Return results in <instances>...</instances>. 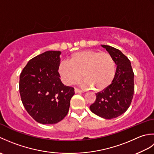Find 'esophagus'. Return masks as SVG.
Segmentation results:
<instances>
[{
    "label": "esophagus",
    "instance_id": "1",
    "mask_svg": "<svg viewBox=\"0 0 154 154\" xmlns=\"http://www.w3.org/2000/svg\"><path fill=\"white\" fill-rule=\"evenodd\" d=\"M74 91H75V93H82L83 92L82 90L79 89H77V88H75V89H74Z\"/></svg>",
    "mask_w": 154,
    "mask_h": 154
}]
</instances>
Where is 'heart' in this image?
I'll list each match as a JSON object with an SVG mask.
<instances>
[{
  "instance_id": "obj_1",
  "label": "heart",
  "mask_w": 154,
  "mask_h": 154,
  "mask_svg": "<svg viewBox=\"0 0 154 154\" xmlns=\"http://www.w3.org/2000/svg\"><path fill=\"white\" fill-rule=\"evenodd\" d=\"M58 71L66 84L77 82L83 74V79L87 87L101 91L112 83L116 73V63L109 53L85 50L72 54L69 62H61Z\"/></svg>"
}]
</instances>
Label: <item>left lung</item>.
I'll return each mask as SVG.
<instances>
[{
	"label": "left lung",
	"instance_id": "left-lung-1",
	"mask_svg": "<svg viewBox=\"0 0 154 154\" xmlns=\"http://www.w3.org/2000/svg\"><path fill=\"white\" fill-rule=\"evenodd\" d=\"M117 65L112 83L106 89L96 93V100L90 110L97 116L112 119L120 116L128 109L134 92V73L131 63L118 49L103 45Z\"/></svg>",
	"mask_w": 154,
	"mask_h": 154
}]
</instances>
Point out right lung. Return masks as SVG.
Listing matches in <instances>:
<instances>
[{
  "mask_svg": "<svg viewBox=\"0 0 154 154\" xmlns=\"http://www.w3.org/2000/svg\"><path fill=\"white\" fill-rule=\"evenodd\" d=\"M60 51H48L28 61L20 75L19 91L28 114L43 124H56L67 115L74 88L60 79Z\"/></svg>",
  "mask_w": 154,
  "mask_h": 154,
  "instance_id": "obj_1",
  "label": "right lung"
}]
</instances>
